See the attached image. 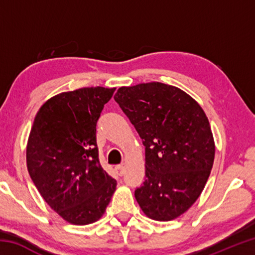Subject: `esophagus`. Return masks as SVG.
<instances>
[{
	"mask_svg": "<svg viewBox=\"0 0 255 255\" xmlns=\"http://www.w3.org/2000/svg\"><path fill=\"white\" fill-rule=\"evenodd\" d=\"M115 170H116V173H117L119 176H122L125 173V167H124V165H122V164L116 166Z\"/></svg>",
	"mask_w": 255,
	"mask_h": 255,
	"instance_id": "obj_1",
	"label": "esophagus"
}]
</instances>
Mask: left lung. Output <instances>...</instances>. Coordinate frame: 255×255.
<instances>
[{
  "instance_id": "1",
  "label": "left lung",
  "mask_w": 255,
  "mask_h": 255,
  "mask_svg": "<svg viewBox=\"0 0 255 255\" xmlns=\"http://www.w3.org/2000/svg\"><path fill=\"white\" fill-rule=\"evenodd\" d=\"M145 146L146 180L135 190L154 221H172L199 198L209 178L215 143L201 107L175 86L159 82L123 86L115 94Z\"/></svg>"
}]
</instances>
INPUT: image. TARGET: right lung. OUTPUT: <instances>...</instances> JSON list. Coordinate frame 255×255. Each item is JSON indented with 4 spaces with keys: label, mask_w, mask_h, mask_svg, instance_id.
Listing matches in <instances>:
<instances>
[{
    "label": "right lung",
    "mask_w": 255,
    "mask_h": 255,
    "mask_svg": "<svg viewBox=\"0 0 255 255\" xmlns=\"http://www.w3.org/2000/svg\"><path fill=\"white\" fill-rule=\"evenodd\" d=\"M116 89L102 86L64 92L37 112L27 145L32 182L56 213L74 225L105 214L117 181L102 169L97 123Z\"/></svg>",
    "instance_id": "1"
}]
</instances>
